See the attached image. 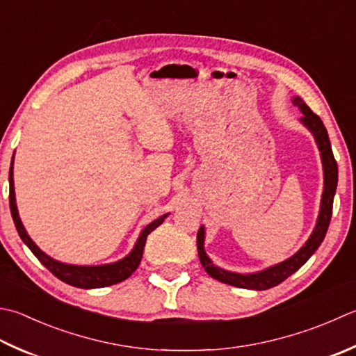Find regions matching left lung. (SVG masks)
<instances>
[{
	"mask_svg": "<svg viewBox=\"0 0 356 356\" xmlns=\"http://www.w3.org/2000/svg\"><path fill=\"white\" fill-rule=\"evenodd\" d=\"M293 104L302 113V117L299 118V122L312 132L323 162L324 190L321 196V205H319L316 225L313 228L310 238L305 241L304 245L299 248L293 256H290L289 259H285L280 264H275V266L267 267L261 271H254V273H236V271L224 270L216 266L210 259V256L205 252V227L202 225L197 233V252L202 267H204L207 273L214 277V280L233 285V287L248 290H267L275 287L277 284H281L310 259V256L316 252L318 247L321 245V242L324 241L327 228H329L330 224L333 197H335L338 185V165L335 157H333L329 134H327V129L321 118L315 113H312V109L304 103L301 97L295 95Z\"/></svg>",
	"mask_w": 356,
	"mask_h": 356,
	"instance_id": "left-lung-1",
	"label": "left lung"
}]
</instances>
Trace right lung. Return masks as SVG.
Here are the masks:
<instances>
[{"instance_id": "obj_1", "label": "right lung", "mask_w": 356, "mask_h": 356, "mask_svg": "<svg viewBox=\"0 0 356 356\" xmlns=\"http://www.w3.org/2000/svg\"><path fill=\"white\" fill-rule=\"evenodd\" d=\"M9 185H10V193H9L10 213L21 241L31 248V252L37 256V259L43 264V266L51 271L52 275L57 276L63 282L74 285V287H79V289H102V287H108V285H114L128 280V277L137 270L138 264L142 261L143 248H145L148 234L152 232V229H156L160 224H162L170 214L166 213L163 216H160V218H157L156 220H152L151 224L146 225L140 232V234H138L134 247H132L131 252L124 257H122V259L111 264H102V266H74V264L60 262L49 254H46L43 250H41L37 243L31 239V236L27 234L23 222L19 219L18 208H17L15 186H13V159L9 170Z\"/></svg>"}]
</instances>
